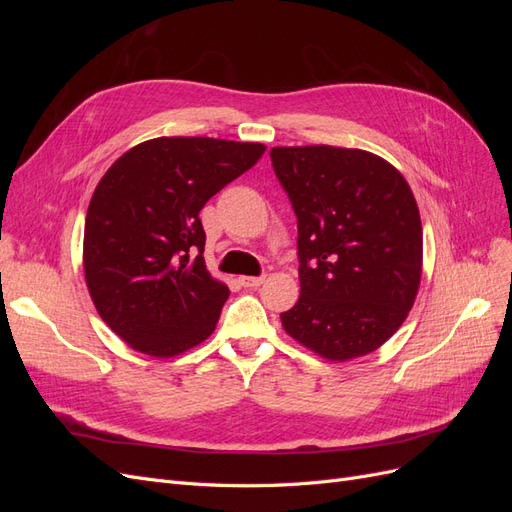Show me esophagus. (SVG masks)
<instances>
[{"mask_svg": "<svg viewBox=\"0 0 512 512\" xmlns=\"http://www.w3.org/2000/svg\"><path fill=\"white\" fill-rule=\"evenodd\" d=\"M239 284L243 288H258L260 284H265V277H252V275H241Z\"/></svg>", "mask_w": 512, "mask_h": 512, "instance_id": "34e87169", "label": "esophagus"}]
</instances>
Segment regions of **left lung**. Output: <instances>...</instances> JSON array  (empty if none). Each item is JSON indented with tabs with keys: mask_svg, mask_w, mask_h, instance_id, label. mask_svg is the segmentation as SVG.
<instances>
[{
	"mask_svg": "<svg viewBox=\"0 0 512 512\" xmlns=\"http://www.w3.org/2000/svg\"><path fill=\"white\" fill-rule=\"evenodd\" d=\"M297 215L301 297L284 331L329 361L380 348L414 305L423 226L408 181L363 149L273 147Z\"/></svg>",
	"mask_w": 512,
	"mask_h": 512,
	"instance_id": "8db88e82",
	"label": "left lung"
}]
</instances>
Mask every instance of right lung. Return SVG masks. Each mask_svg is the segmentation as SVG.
<instances>
[{
  "label": "right lung",
  "instance_id": "right-lung-1",
  "mask_svg": "<svg viewBox=\"0 0 512 512\" xmlns=\"http://www.w3.org/2000/svg\"><path fill=\"white\" fill-rule=\"evenodd\" d=\"M262 153L260 143L162 136L106 170L87 209L85 282L128 346L166 359L213 333L230 292L205 267L198 213Z\"/></svg>",
  "mask_w": 512,
  "mask_h": 512
}]
</instances>
